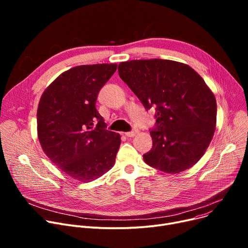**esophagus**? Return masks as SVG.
<instances>
[{
    "instance_id": "34e87169",
    "label": "esophagus",
    "mask_w": 248,
    "mask_h": 248,
    "mask_svg": "<svg viewBox=\"0 0 248 248\" xmlns=\"http://www.w3.org/2000/svg\"><path fill=\"white\" fill-rule=\"evenodd\" d=\"M137 134H138V132H137V131H133V132H127V133H124V135H125L127 138H133V137H135Z\"/></svg>"
}]
</instances>
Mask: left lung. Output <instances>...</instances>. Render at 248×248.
<instances>
[{"mask_svg":"<svg viewBox=\"0 0 248 248\" xmlns=\"http://www.w3.org/2000/svg\"><path fill=\"white\" fill-rule=\"evenodd\" d=\"M119 74L147 110L157 109L145 163L168 174L193 167L209 147L216 126V98L203 78L189 65L167 59L121 62Z\"/></svg>","mask_w":248,"mask_h":248,"instance_id":"obj_1","label":"left lung"}]
</instances>
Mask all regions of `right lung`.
Masks as SVG:
<instances>
[{
    "mask_svg": "<svg viewBox=\"0 0 248 248\" xmlns=\"http://www.w3.org/2000/svg\"><path fill=\"white\" fill-rule=\"evenodd\" d=\"M116 67L115 63L72 67L44 90L39 101L37 134L42 150L77 181L96 180L115 163L121 135L106 129L95 103Z\"/></svg>",
    "mask_w": 248,
    "mask_h": 248,
    "instance_id": "add662e5",
    "label": "right lung"
}]
</instances>
